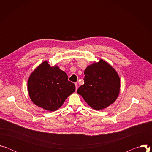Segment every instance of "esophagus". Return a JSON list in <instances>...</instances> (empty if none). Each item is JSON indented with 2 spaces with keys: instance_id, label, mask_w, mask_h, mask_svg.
I'll use <instances>...</instances> for the list:
<instances>
[{
  "instance_id": "1",
  "label": "esophagus",
  "mask_w": 152,
  "mask_h": 152,
  "mask_svg": "<svg viewBox=\"0 0 152 152\" xmlns=\"http://www.w3.org/2000/svg\"><path fill=\"white\" fill-rule=\"evenodd\" d=\"M75 86H76V90H77V83H75Z\"/></svg>"
}]
</instances>
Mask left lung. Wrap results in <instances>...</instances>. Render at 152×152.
I'll return each mask as SVG.
<instances>
[{
  "instance_id": "left-lung-1",
  "label": "left lung",
  "mask_w": 152,
  "mask_h": 152,
  "mask_svg": "<svg viewBox=\"0 0 152 152\" xmlns=\"http://www.w3.org/2000/svg\"><path fill=\"white\" fill-rule=\"evenodd\" d=\"M84 84L77 93L95 110H101L113 104L120 89V79L115 69L100 59L88 66L84 71Z\"/></svg>"
}]
</instances>
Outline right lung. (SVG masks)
<instances>
[{
    "instance_id": "right-lung-1",
    "label": "right lung",
    "mask_w": 152,
    "mask_h": 152,
    "mask_svg": "<svg viewBox=\"0 0 152 152\" xmlns=\"http://www.w3.org/2000/svg\"><path fill=\"white\" fill-rule=\"evenodd\" d=\"M75 85L68 80V76L45 61L31 74L28 90L32 102L44 110L55 111L75 91Z\"/></svg>"
}]
</instances>
